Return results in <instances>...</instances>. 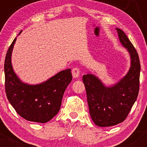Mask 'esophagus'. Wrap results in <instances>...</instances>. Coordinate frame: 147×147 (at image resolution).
<instances>
[{
  "label": "esophagus",
  "mask_w": 147,
  "mask_h": 147,
  "mask_svg": "<svg viewBox=\"0 0 147 147\" xmlns=\"http://www.w3.org/2000/svg\"><path fill=\"white\" fill-rule=\"evenodd\" d=\"M72 75L74 78H78L80 75V71L78 68H74L72 70Z\"/></svg>",
  "instance_id": "1"
}]
</instances>
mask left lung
<instances>
[{
	"label": "left lung",
	"mask_w": 147,
	"mask_h": 147,
	"mask_svg": "<svg viewBox=\"0 0 147 147\" xmlns=\"http://www.w3.org/2000/svg\"><path fill=\"white\" fill-rule=\"evenodd\" d=\"M119 41L129 53L131 66L117 83L106 86L90 72L83 76L87 102L92 121L100 127L117 125L124 121L139 92L140 63L136 50L122 30L116 28Z\"/></svg>",
	"instance_id": "left-lung-1"
}]
</instances>
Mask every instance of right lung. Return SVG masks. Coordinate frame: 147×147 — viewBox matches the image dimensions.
Wrapping results in <instances>:
<instances>
[{
    "mask_svg": "<svg viewBox=\"0 0 147 147\" xmlns=\"http://www.w3.org/2000/svg\"><path fill=\"white\" fill-rule=\"evenodd\" d=\"M16 41L15 38L5 59L7 97L17 113L26 120L48 122L59 111L64 92L72 79L71 69L62 70L39 84L24 83L15 73L11 64V53Z\"/></svg>",
    "mask_w": 147,
    "mask_h": 147,
    "instance_id": "1",
    "label": "right lung"
}]
</instances>
